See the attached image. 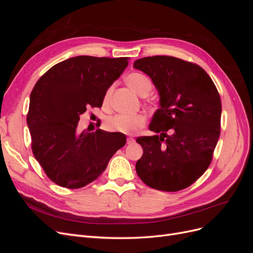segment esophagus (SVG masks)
I'll return each instance as SVG.
<instances>
[{"instance_id":"obj_1","label":"esophagus","mask_w":253,"mask_h":253,"mask_svg":"<svg viewBox=\"0 0 253 253\" xmlns=\"http://www.w3.org/2000/svg\"><path fill=\"white\" fill-rule=\"evenodd\" d=\"M135 141V139L133 138V137H127L126 138V143L127 144H131V143H133Z\"/></svg>"}]
</instances>
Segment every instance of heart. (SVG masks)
<instances>
[{"instance_id": "1", "label": "heart", "mask_w": 253, "mask_h": 253, "mask_svg": "<svg viewBox=\"0 0 253 253\" xmlns=\"http://www.w3.org/2000/svg\"><path fill=\"white\" fill-rule=\"evenodd\" d=\"M126 82L132 90H134L137 95L141 97L147 96L151 89L153 88V83L151 79L141 73H132L126 78ZM113 91V86H110L105 90L103 96V103L109 102ZM147 118L142 114L126 115L117 114L114 116L109 117L105 121V128L110 132L122 133V134H134L137 129L142 127Z\"/></svg>"}]
</instances>
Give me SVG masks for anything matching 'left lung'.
Returning a JSON list of instances; mask_svg holds the SVG:
<instances>
[{"instance_id":"8db88e82","label":"left lung","mask_w":253,"mask_h":253,"mask_svg":"<svg viewBox=\"0 0 253 253\" xmlns=\"http://www.w3.org/2000/svg\"><path fill=\"white\" fill-rule=\"evenodd\" d=\"M134 68L151 78L160 105L149 126L160 135L136 139L143 149L136 172L153 189H186L208 169L219 138L216 86L200 65L175 57H145L136 60Z\"/></svg>"}]
</instances>
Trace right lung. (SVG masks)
<instances>
[{
	"label": "right lung",
	"mask_w": 253,
	"mask_h": 253,
	"mask_svg": "<svg viewBox=\"0 0 253 253\" xmlns=\"http://www.w3.org/2000/svg\"><path fill=\"white\" fill-rule=\"evenodd\" d=\"M128 64V58L78 56L62 61L38 80L30 94L27 126L32 150L47 177L79 189L102 174L126 137L98 128L78 132L80 115L100 108L103 96Z\"/></svg>",
	"instance_id": "add662e5"
}]
</instances>
